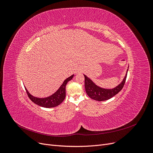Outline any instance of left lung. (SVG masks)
<instances>
[{"mask_svg": "<svg viewBox=\"0 0 153 153\" xmlns=\"http://www.w3.org/2000/svg\"><path fill=\"white\" fill-rule=\"evenodd\" d=\"M128 71V68L126 71V74L123 78V81L120 84L112 89H105V88L100 87L97 85L89 77L85 75V89L87 94L92 100L98 101H105L112 98L115 95H116L118 92L121 91L124 85L126 82L127 77V73Z\"/></svg>", "mask_w": 153, "mask_h": 153, "instance_id": "1", "label": "left lung"}]
</instances>
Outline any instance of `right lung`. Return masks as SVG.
<instances>
[{
  "mask_svg": "<svg viewBox=\"0 0 153 153\" xmlns=\"http://www.w3.org/2000/svg\"><path fill=\"white\" fill-rule=\"evenodd\" d=\"M74 75L68 77L64 80L62 84L60 86V87L57 90V91L54 92L53 94L50 96L46 97V98H38L32 96L29 93V92L26 89L25 90L28 95L29 98L31 100L32 102H34L36 105L45 108H52L57 106L61 104L66 97V85L67 83L70 81L73 78Z\"/></svg>",
  "mask_w": 153,
  "mask_h": 153,
  "instance_id": "1",
  "label": "right lung"
}]
</instances>
